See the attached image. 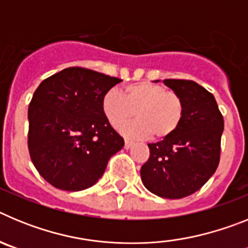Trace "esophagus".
<instances>
[{"label": "esophagus", "instance_id": "34e87169", "mask_svg": "<svg viewBox=\"0 0 248 248\" xmlns=\"http://www.w3.org/2000/svg\"><path fill=\"white\" fill-rule=\"evenodd\" d=\"M133 146V141H129V140H125V144H124V148L130 149Z\"/></svg>", "mask_w": 248, "mask_h": 248}]
</instances>
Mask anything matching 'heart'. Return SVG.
Segmentation results:
<instances>
[{
  "label": "heart",
  "instance_id": "b5f03b06",
  "mask_svg": "<svg viewBox=\"0 0 248 248\" xmlns=\"http://www.w3.org/2000/svg\"><path fill=\"white\" fill-rule=\"evenodd\" d=\"M102 110L115 129L122 128L134 117L135 122L122 129L131 139H145L154 135L165 139L179 129L184 115V104L175 92L166 91L164 85L150 82H137L124 88V95L117 89L105 93Z\"/></svg>",
  "mask_w": 248,
  "mask_h": 248
}]
</instances>
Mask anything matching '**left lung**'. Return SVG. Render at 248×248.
Here are the masks:
<instances>
[{
	"label": "left lung",
	"instance_id": "8db88e82",
	"mask_svg": "<svg viewBox=\"0 0 248 248\" xmlns=\"http://www.w3.org/2000/svg\"><path fill=\"white\" fill-rule=\"evenodd\" d=\"M163 82L183 100V120L174 134L148 144L150 156L140 176L153 194L181 199L200 190L216 171L223 118L214 95L194 80Z\"/></svg>",
	"mask_w": 248,
	"mask_h": 248
}]
</instances>
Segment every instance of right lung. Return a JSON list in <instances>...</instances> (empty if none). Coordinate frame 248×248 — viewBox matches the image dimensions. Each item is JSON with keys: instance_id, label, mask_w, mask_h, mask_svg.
Listing matches in <instances>:
<instances>
[{"instance_id": "obj_1", "label": "right lung", "mask_w": 248, "mask_h": 248, "mask_svg": "<svg viewBox=\"0 0 248 248\" xmlns=\"http://www.w3.org/2000/svg\"><path fill=\"white\" fill-rule=\"evenodd\" d=\"M122 82L80 67L38 85L28 107V150L41 176L65 191L88 189L103 176L124 139L102 110L107 92Z\"/></svg>"}]
</instances>
